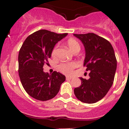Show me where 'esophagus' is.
Masks as SVG:
<instances>
[{
  "instance_id": "esophagus-1",
  "label": "esophagus",
  "mask_w": 129,
  "mask_h": 129,
  "mask_svg": "<svg viewBox=\"0 0 129 129\" xmlns=\"http://www.w3.org/2000/svg\"><path fill=\"white\" fill-rule=\"evenodd\" d=\"M72 79V77H66V80H71Z\"/></svg>"
}]
</instances>
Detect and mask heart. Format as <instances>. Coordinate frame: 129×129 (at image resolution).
<instances>
[{
  "label": "heart",
  "instance_id": "obj_1",
  "mask_svg": "<svg viewBox=\"0 0 129 129\" xmlns=\"http://www.w3.org/2000/svg\"><path fill=\"white\" fill-rule=\"evenodd\" d=\"M67 45L69 47L70 50L74 52L75 50H80V46L79 43L76 40L74 39H70L67 40ZM58 45H55L54 47L53 48L52 50V56L55 57L57 54V50L58 49ZM78 66V63L76 62H66V63H60L57 66V69L58 71L62 74L65 75H70L73 73L74 70Z\"/></svg>",
  "mask_w": 129,
  "mask_h": 129
}]
</instances>
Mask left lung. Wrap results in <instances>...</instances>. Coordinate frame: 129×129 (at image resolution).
<instances>
[{
  "label": "left lung",
  "instance_id": "left-lung-1",
  "mask_svg": "<svg viewBox=\"0 0 129 129\" xmlns=\"http://www.w3.org/2000/svg\"><path fill=\"white\" fill-rule=\"evenodd\" d=\"M85 49L84 66L90 71L88 80L80 77L81 85L74 94L81 102L95 103L105 97L112 85L117 69V59L111 44L93 33L75 34Z\"/></svg>",
  "mask_w": 129,
  "mask_h": 129
}]
</instances>
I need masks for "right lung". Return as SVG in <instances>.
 I'll return each mask as SVG.
<instances>
[{
	"label": "right lung",
	"instance_id": "1",
	"mask_svg": "<svg viewBox=\"0 0 129 129\" xmlns=\"http://www.w3.org/2000/svg\"><path fill=\"white\" fill-rule=\"evenodd\" d=\"M67 33L56 34L47 30L36 31L27 37L19 53V75L23 87L33 98L46 101L58 93L66 77L54 71L52 74L43 71L48 64L55 44Z\"/></svg>",
	"mask_w": 129,
	"mask_h": 129
}]
</instances>
